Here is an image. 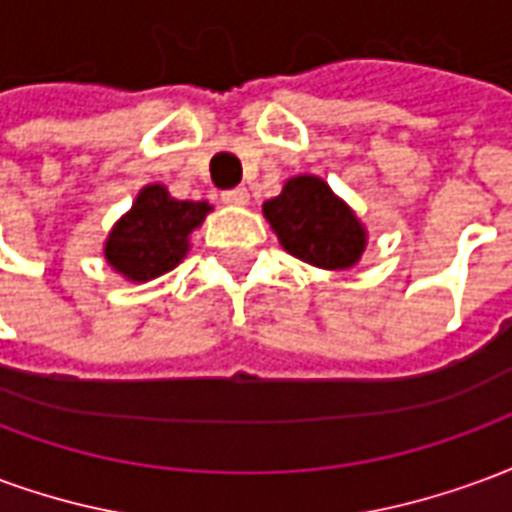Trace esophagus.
<instances>
[{"mask_svg":"<svg viewBox=\"0 0 512 512\" xmlns=\"http://www.w3.org/2000/svg\"><path fill=\"white\" fill-rule=\"evenodd\" d=\"M222 202L224 205H246V202H249V191H246L244 186L222 191Z\"/></svg>","mask_w":512,"mask_h":512,"instance_id":"34e87169","label":"esophagus"}]
</instances>
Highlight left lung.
Here are the masks:
<instances>
[{
	"label": "left lung",
	"mask_w": 512,
	"mask_h": 512,
	"mask_svg": "<svg viewBox=\"0 0 512 512\" xmlns=\"http://www.w3.org/2000/svg\"><path fill=\"white\" fill-rule=\"evenodd\" d=\"M263 216L285 252L326 271L356 266L367 246L365 224L315 175L290 178L279 197L263 202Z\"/></svg>",
	"instance_id": "8db88e82"
}]
</instances>
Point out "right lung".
<instances>
[{"instance_id": "add662e5", "label": "right lung", "mask_w": 512, "mask_h": 512, "mask_svg": "<svg viewBox=\"0 0 512 512\" xmlns=\"http://www.w3.org/2000/svg\"><path fill=\"white\" fill-rule=\"evenodd\" d=\"M211 213L208 202L175 200L161 183L136 194L134 205L104 244V257L131 282H150L178 266L189 252V235Z\"/></svg>"}]
</instances>
